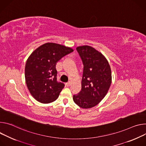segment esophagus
<instances>
[{"mask_svg":"<svg viewBox=\"0 0 146 146\" xmlns=\"http://www.w3.org/2000/svg\"><path fill=\"white\" fill-rule=\"evenodd\" d=\"M66 85L67 86H70L71 85V82H68L66 83Z\"/></svg>","mask_w":146,"mask_h":146,"instance_id":"obj_1","label":"esophagus"}]
</instances>
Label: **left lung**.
<instances>
[{
  "instance_id": "obj_1",
  "label": "left lung",
  "mask_w": 146,
  "mask_h": 146,
  "mask_svg": "<svg viewBox=\"0 0 146 146\" xmlns=\"http://www.w3.org/2000/svg\"><path fill=\"white\" fill-rule=\"evenodd\" d=\"M76 49L84 70L81 90L73 95V100L80 107L90 108L98 104L107 93L111 84V71L105 57L92 47L79 46Z\"/></svg>"
}]
</instances>
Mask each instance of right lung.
Returning <instances> with one entry per match:
<instances>
[{"instance_id":"obj_1","label":"right lung","mask_w":146,"mask_h":146,"mask_svg":"<svg viewBox=\"0 0 146 146\" xmlns=\"http://www.w3.org/2000/svg\"><path fill=\"white\" fill-rule=\"evenodd\" d=\"M73 51L63 45L47 43L29 57L25 67V81L30 93L37 101L46 104L58 98L65 85L57 81L56 64Z\"/></svg>"}]
</instances>
